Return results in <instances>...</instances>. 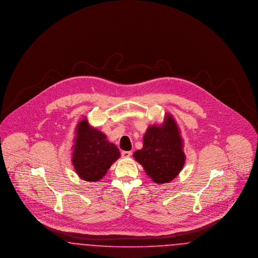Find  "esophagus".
Masks as SVG:
<instances>
[{"label":"esophagus","instance_id":"obj_1","mask_svg":"<svg viewBox=\"0 0 258 258\" xmlns=\"http://www.w3.org/2000/svg\"><path fill=\"white\" fill-rule=\"evenodd\" d=\"M131 155H132V152H130V151H123L122 152V157L123 158H130Z\"/></svg>","mask_w":258,"mask_h":258}]
</instances>
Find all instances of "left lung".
<instances>
[{
  "label": "left lung",
  "instance_id": "left-lung-1",
  "mask_svg": "<svg viewBox=\"0 0 258 258\" xmlns=\"http://www.w3.org/2000/svg\"><path fill=\"white\" fill-rule=\"evenodd\" d=\"M183 139L171 114L167 113L162 124L148 127L143 148L134 157L148 176L157 184L169 183L183 169L185 156Z\"/></svg>",
  "mask_w": 258,
  "mask_h": 258
}]
</instances>
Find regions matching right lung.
Returning <instances> with one entry per match:
<instances>
[{
    "mask_svg": "<svg viewBox=\"0 0 258 258\" xmlns=\"http://www.w3.org/2000/svg\"><path fill=\"white\" fill-rule=\"evenodd\" d=\"M75 133L72 159L74 170L82 180L97 182L120 158L119 149L106 135L92 127L86 118L78 123Z\"/></svg>",
    "mask_w": 258,
    "mask_h": 258,
    "instance_id": "1",
    "label": "right lung"
}]
</instances>
